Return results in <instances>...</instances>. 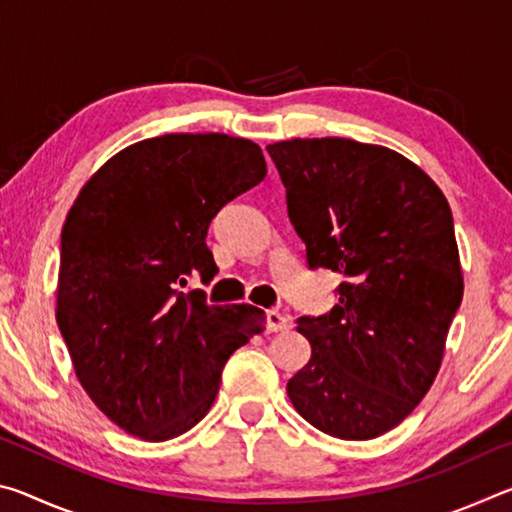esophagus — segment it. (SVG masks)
<instances>
[{
    "instance_id": "1",
    "label": "esophagus",
    "mask_w": 512,
    "mask_h": 512,
    "mask_svg": "<svg viewBox=\"0 0 512 512\" xmlns=\"http://www.w3.org/2000/svg\"><path fill=\"white\" fill-rule=\"evenodd\" d=\"M268 332H284V329H289V318L280 314L277 309L268 311Z\"/></svg>"
}]
</instances>
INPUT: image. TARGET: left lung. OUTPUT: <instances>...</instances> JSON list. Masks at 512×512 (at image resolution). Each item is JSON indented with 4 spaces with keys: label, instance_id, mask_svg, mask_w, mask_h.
Here are the masks:
<instances>
[{
    "label": "left lung",
    "instance_id": "obj_1",
    "mask_svg": "<svg viewBox=\"0 0 512 512\" xmlns=\"http://www.w3.org/2000/svg\"><path fill=\"white\" fill-rule=\"evenodd\" d=\"M266 151L309 268L343 275L329 314L296 320L311 359L289 379V400L329 436L377 438L427 395L461 307L452 210L386 146L323 137Z\"/></svg>",
    "mask_w": 512,
    "mask_h": 512
}]
</instances>
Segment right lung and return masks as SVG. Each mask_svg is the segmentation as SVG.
Here are the masks:
<instances>
[{
  "label": "right lung",
  "instance_id": "obj_1",
  "mask_svg": "<svg viewBox=\"0 0 512 512\" xmlns=\"http://www.w3.org/2000/svg\"><path fill=\"white\" fill-rule=\"evenodd\" d=\"M264 176L255 142L173 133L119 151L69 210L56 320L85 393L131 436L162 443L201 422L225 361L264 332L262 309L185 291L219 273L214 216Z\"/></svg>",
  "mask_w": 512,
  "mask_h": 512
}]
</instances>
